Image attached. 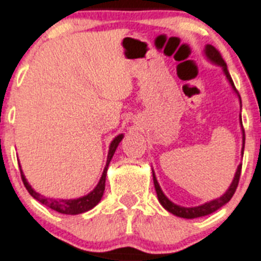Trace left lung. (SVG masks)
<instances>
[{
    "label": "left lung",
    "mask_w": 261,
    "mask_h": 261,
    "mask_svg": "<svg viewBox=\"0 0 261 261\" xmlns=\"http://www.w3.org/2000/svg\"><path fill=\"white\" fill-rule=\"evenodd\" d=\"M205 54H207V57H208L212 62H215V63H217L219 66L223 67V70H224V72H225L226 77H228L229 83H230L231 85H233L234 89H236L233 80H231V77H230V73H229V71H228V67H226L225 61L223 59V57H221V54H220L219 50H217L216 47L212 46V45H207V46H205ZM241 123H242V120H241ZM243 150H245V130H243L242 154H243ZM241 169H242V164H240V166H238V169H237V172H236V176H234L233 182H231L230 188L228 189V191H226L223 197L217 198V199H215V200H211V202H208V203H204V204H202V205H198V207H191V208H186V207H181V205H177V204H174V203H172L171 200H169L168 198L163 194V191H162V189H160V186H159V184H158L156 178H155L154 173H152V178H154V185H155V190H156L158 199H159L160 204L163 205L167 211L171 212V214H173V215H176V216H178V217H184V219H195V217H202V216H205V215H210V214H212V212L217 211V210L221 208L224 204H226V203L231 199V197H233L234 193H236V190H237L238 182H240Z\"/></svg>",
    "instance_id": "obj_1"
}]
</instances>
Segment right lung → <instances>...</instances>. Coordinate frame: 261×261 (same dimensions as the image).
Instances as JSON below:
<instances>
[{
    "label": "right lung",
    "instance_id": "obj_1",
    "mask_svg": "<svg viewBox=\"0 0 261 261\" xmlns=\"http://www.w3.org/2000/svg\"><path fill=\"white\" fill-rule=\"evenodd\" d=\"M123 138V135H119L118 137H115V140L112 141L111 145H110V150H109V156H107V163L106 167L103 169V173H102V177L98 182V185L95 186V189L93 191H90L89 194L85 195V197H81L77 198V199H53V198H46V197H42L41 194H38L31 188L30 184L27 182L25 180L24 174L21 172L20 169V174H21V181L24 184L25 189L28 190L31 195L35 198L36 200H38L40 203L42 204L47 205L49 208L54 210V211L59 212V214H64V215H79V214H83V212H87L89 210H92L94 205H97L101 200L102 195L105 193V182H106V173H107V168H109V164H110V160H111L112 155H114L115 150L118 147L119 142L121 141Z\"/></svg>",
    "mask_w": 261,
    "mask_h": 261
}]
</instances>
